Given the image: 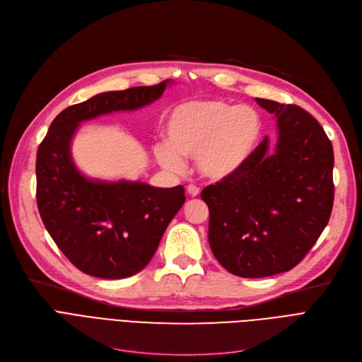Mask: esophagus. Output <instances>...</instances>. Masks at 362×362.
I'll return each mask as SVG.
<instances>
[{"label": "esophagus", "mask_w": 362, "mask_h": 362, "mask_svg": "<svg viewBox=\"0 0 362 362\" xmlns=\"http://www.w3.org/2000/svg\"><path fill=\"white\" fill-rule=\"evenodd\" d=\"M186 192H187V195H189V197H192V198L199 197V189H198L197 186H187Z\"/></svg>", "instance_id": "34e87169"}]
</instances>
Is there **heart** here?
Here are the masks:
<instances>
[{
    "mask_svg": "<svg viewBox=\"0 0 362 362\" xmlns=\"http://www.w3.org/2000/svg\"><path fill=\"white\" fill-rule=\"evenodd\" d=\"M262 136L258 112L224 101H189L171 110L164 123L165 143L154 154L173 173L185 168L183 158H195L198 175L211 182L238 176L248 164Z\"/></svg>",
    "mask_w": 362,
    "mask_h": 362,
    "instance_id": "b5f03b06",
    "label": "heart"
}]
</instances>
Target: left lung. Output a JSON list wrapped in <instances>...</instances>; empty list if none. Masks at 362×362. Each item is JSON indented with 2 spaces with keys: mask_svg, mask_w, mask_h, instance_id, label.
<instances>
[{
  "mask_svg": "<svg viewBox=\"0 0 362 362\" xmlns=\"http://www.w3.org/2000/svg\"><path fill=\"white\" fill-rule=\"evenodd\" d=\"M255 101L274 116L276 145L270 149L265 136L238 176L201 192L214 257L245 279L292 270L325 230L334 197L325 129L298 105Z\"/></svg>",
  "mask_w": 362,
  "mask_h": 362,
  "instance_id": "obj_1",
  "label": "left lung"
}]
</instances>
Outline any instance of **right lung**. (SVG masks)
<instances>
[{"instance_id":"obj_1","label":"right lung","mask_w":362,"mask_h":362,"mask_svg":"<svg viewBox=\"0 0 362 362\" xmlns=\"http://www.w3.org/2000/svg\"><path fill=\"white\" fill-rule=\"evenodd\" d=\"M170 85L168 79L93 95L63 110L37 148L36 201L42 223L69 261L89 276L116 280L144 270L182 208L185 189L88 177L71 156L76 132L83 122L156 103Z\"/></svg>"}]
</instances>
